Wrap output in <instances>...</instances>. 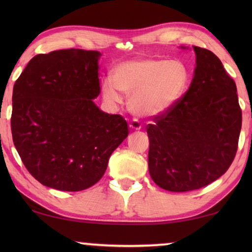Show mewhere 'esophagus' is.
<instances>
[{"label": "esophagus", "instance_id": "1", "mask_svg": "<svg viewBox=\"0 0 252 252\" xmlns=\"http://www.w3.org/2000/svg\"><path fill=\"white\" fill-rule=\"evenodd\" d=\"M129 127L132 129H134V130H139V129H141V127H142V125H141V123L139 122V120L134 119V120H132V122H130Z\"/></svg>", "mask_w": 252, "mask_h": 252}]
</instances>
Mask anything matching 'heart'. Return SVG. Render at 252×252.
I'll return each mask as SVG.
<instances>
[{"label":"heart","instance_id":"heart-1","mask_svg":"<svg viewBox=\"0 0 252 252\" xmlns=\"http://www.w3.org/2000/svg\"><path fill=\"white\" fill-rule=\"evenodd\" d=\"M188 70L180 61L141 58L123 62L115 66L111 80L102 82L104 98L122 102L129 96V109L139 117L160 115L171 109L184 95L188 84Z\"/></svg>","mask_w":252,"mask_h":252}]
</instances>
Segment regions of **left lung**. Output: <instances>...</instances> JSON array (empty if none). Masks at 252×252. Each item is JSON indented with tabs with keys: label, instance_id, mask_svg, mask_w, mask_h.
<instances>
[{
	"label": "left lung",
	"instance_id": "obj_1",
	"mask_svg": "<svg viewBox=\"0 0 252 252\" xmlns=\"http://www.w3.org/2000/svg\"><path fill=\"white\" fill-rule=\"evenodd\" d=\"M190 87L147 126L150 177L168 191L205 187L233 163L242 126L235 81L212 51L194 47Z\"/></svg>",
	"mask_w": 252,
	"mask_h": 252
}]
</instances>
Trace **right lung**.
I'll return each mask as SVG.
<instances>
[{"mask_svg": "<svg viewBox=\"0 0 252 252\" xmlns=\"http://www.w3.org/2000/svg\"><path fill=\"white\" fill-rule=\"evenodd\" d=\"M99 57L73 48L39 54L13 86V144L27 171L47 187L80 191L94 186L128 135L122 116L93 101L101 92Z\"/></svg>", "mask_w": 252, "mask_h": 252, "instance_id": "add662e5", "label": "right lung"}]
</instances>
